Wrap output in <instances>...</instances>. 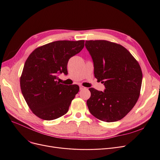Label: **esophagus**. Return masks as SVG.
<instances>
[{
    "label": "esophagus",
    "instance_id": "1",
    "mask_svg": "<svg viewBox=\"0 0 160 160\" xmlns=\"http://www.w3.org/2000/svg\"><path fill=\"white\" fill-rule=\"evenodd\" d=\"M79 89H80V90H83V89H85V88L83 86H82V85H79Z\"/></svg>",
    "mask_w": 160,
    "mask_h": 160
}]
</instances>
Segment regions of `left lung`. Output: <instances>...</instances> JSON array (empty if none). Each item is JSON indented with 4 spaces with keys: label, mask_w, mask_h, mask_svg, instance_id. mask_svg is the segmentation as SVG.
Returning <instances> with one entry per match:
<instances>
[{
    "label": "left lung",
    "mask_w": 160,
    "mask_h": 160,
    "mask_svg": "<svg viewBox=\"0 0 160 160\" xmlns=\"http://www.w3.org/2000/svg\"><path fill=\"white\" fill-rule=\"evenodd\" d=\"M94 64V75L104 91L89 88L90 113L106 122L123 118L137 103L142 83L139 64L124 47L105 40L86 41Z\"/></svg>",
    "instance_id": "obj_1"
}]
</instances>
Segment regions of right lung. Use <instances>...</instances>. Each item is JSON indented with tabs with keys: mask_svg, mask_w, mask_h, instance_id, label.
Returning <instances> with one entry per match:
<instances>
[{
	"mask_svg": "<svg viewBox=\"0 0 160 160\" xmlns=\"http://www.w3.org/2000/svg\"><path fill=\"white\" fill-rule=\"evenodd\" d=\"M85 41H57L34 50L25 61L20 78L21 89L28 107L38 118L52 120L66 114L79 91L77 85L57 81L67 75V62L84 47Z\"/></svg>",
	"mask_w": 160,
	"mask_h": 160,
	"instance_id": "right-lung-1",
	"label": "right lung"
}]
</instances>
